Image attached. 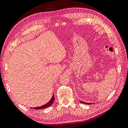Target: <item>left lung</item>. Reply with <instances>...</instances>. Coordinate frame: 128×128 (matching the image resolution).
<instances>
[{
  "mask_svg": "<svg viewBox=\"0 0 128 128\" xmlns=\"http://www.w3.org/2000/svg\"><path fill=\"white\" fill-rule=\"evenodd\" d=\"M80 102H81V103H84V104H92V103H86V102H83V101H80Z\"/></svg>",
  "mask_w": 128,
  "mask_h": 128,
  "instance_id": "1",
  "label": "left lung"
}]
</instances>
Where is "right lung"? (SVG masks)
I'll list each match as a JSON object with an SVG mask.
<instances>
[{"label": "right lung", "mask_w": 128, "mask_h": 128, "mask_svg": "<svg viewBox=\"0 0 128 128\" xmlns=\"http://www.w3.org/2000/svg\"><path fill=\"white\" fill-rule=\"evenodd\" d=\"M54 101V94H53V96H52V98H51L50 100L46 104H45V105L44 106H42L39 107H35V108H33V109H35V110H38V109H43V108H48L49 106H50L52 104H53V102Z\"/></svg>", "instance_id": "obj_1"}]
</instances>
